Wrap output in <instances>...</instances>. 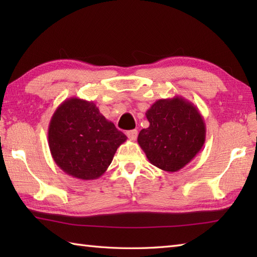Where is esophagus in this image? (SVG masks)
I'll return each instance as SVG.
<instances>
[{
    "label": "esophagus",
    "instance_id": "obj_1",
    "mask_svg": "<svg viewBox=\"0 0 257 257\" xmlns=\"http://www.w3.org/2000/svg\"><path fill=\"white\" fill-rule=\"evenodd\" d=\"M127 136H128V138L130 140H136V139H137V136H138V130H136V129L129 130V132H127Z\"/></svg>",
    "mask_w": 257,
    "mask_h": 257
}]
</instances>
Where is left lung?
Returning a JSON list of instances; mask_svg holds the SVG:
<instances>
[{"label": "left lung", "instance_id": "left-lung-1", "mask_svg": "<svg viewBox=\"0 0 257 257\" xmlns=\"http://www.w3.org/2000/svg\"><path fill=\"white\" fill-rule=\"evenodd\" d=\"M146 116L150 124L139 133L138 144L150 163L163 171H179L205 143L203 117L181 96L157 100Z\"/></svg>", "mask_w": 257, "mask_h": 257}]
</instances>
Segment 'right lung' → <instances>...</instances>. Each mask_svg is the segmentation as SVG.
Listing matches in <instances>:
<instances>
[{"mask_svg": "<svg viewBox=\"0 0 257 257\" xmlns=\"http://www.w3.org/2000/svg\"><path fill=\"white\" fill-rule=\"evenodd\" d=\"M127 137L99 112L92 101L72 97L63 101L48 125L54 161L73 178L95 180L106 172Z\"/></svg>", "mask_w": 257, "mask_h": 257, "instance_id": "add662e5", "label": "right lung"}]
</instances>
